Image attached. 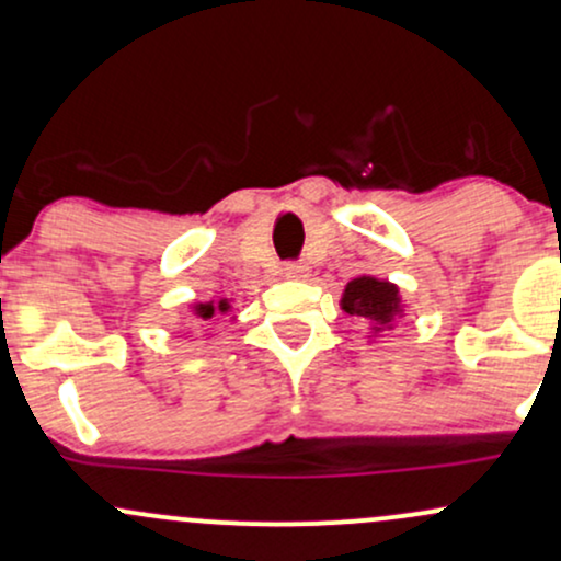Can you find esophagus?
Here are the masks:
<instances>
[{"mask_svg": "<svg viewBox=\"0 0 561 561\" xmlns=\"http://www.w3.org/2000/svg\"><path fill=\"white\" fill-rule=\"evenodd\" d=\"M306 272H308V268L302 266V263H298V261H289V263H285V266H282V274H285L287 279H302V276H306Z\"/></svg>", "mask_w": 561, "mask_h": 561, "instance_id": "obj_1", "label": "esophagus"}]
</instances>
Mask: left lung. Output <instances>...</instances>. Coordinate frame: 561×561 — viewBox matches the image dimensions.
Instances as JSON below:
<instances>
[{
  "label": "left lung",
  "instance_id": "1",
  "mask_svg": "<svg viewBox=\"0 0 561 561\" xmlns=\"http://www.w3.org/2000/svg\"><path fill=\"white\" fill-rule=\"evenodd\" d=\"M343 308L351 317L388 324L398 313V287L390 282H379L375 276H358V279L347 282Z\"/></svg>",
  "mask_w": 561,
  "mask_h": 561
}]
</instances>
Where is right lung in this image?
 <instances>
[{
	"mask_svg": "<svg viewBox=\"0 0 561 561\" xmlns=\"http://www.w3.org/2000/svg\"><path fill=\"white\" fill-rule=\"evenodd\" d=\"M216 311H229V302L227 300H221L218 302V308L216 306H210V302H199V306H195V313L199 319H214V313Z\"/></svg>",
	"mask_w": 561,
	"mask_h": 561,
	"instance_id": "obj_1",
	"label": "right lung"
}]
</instances>
